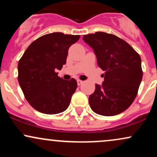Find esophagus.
Returning <instances> with one entry per match:
<instances>
[{
    "label": "esophagus",
    "mask_w": 157,
    "mask_h": 157,
    "mask_svg": "<svg viewBox=\"0 0 157 157\" xmlns=\"http://www.w3.org/2000/svg\"><path fill=\"white\" fill-rule=\"evenodd\" d=\"M82 82H83V81H82L80 80H77V85H78V86H80Z\"/></svg>",
    "instance_id": "esophagus-1"
}]
</instances>
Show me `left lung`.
Listing matches in <instances>:
<instances>
[{"label": "left lung", "mask_w": 157, "mask_h": 157, "mask_svg": "<svg viewBox=\"0 0 157 157\" xmlns=\"http://www.w3.org/2000/svg\"><path fill=\"white\" fill-rule=\"evenodd\" d=\"M93 48L99 67L105 71L102 86L96 84L89 102L94 112L114 116L123 112L136 98L142 78L141 58L133 47L112 34L97 32L83 36Z\"/></svg>", "instance_id": "1"}]
</instances>
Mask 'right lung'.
<instances>
[{
  "mask_svg": "<svg viewBox=\"0 0 157 157\" xmlns=\"http://www.w3.org/2000/svg\"><path fill=\"white\" fill-rule=\"evenodd\" d=\"M80 37L62 32L43 35L29 46L20 59V86L26 100L39 112L56 114L69 105L77 81L65 80L55 71L66 64L68 48Z\"/></svg>",
  "mask_w": 157,
  "mask_h": 157,
  "instance_id": "1",
  "label": "right lung"
}]
</instances>
